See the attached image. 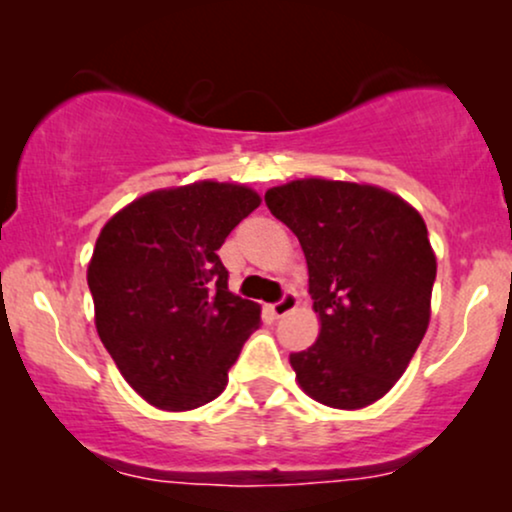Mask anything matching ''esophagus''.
I'll use <instances>...</instances> for the list:
<instances>
[{"label":"esophagus","instance_id":"34e87169","mask_svg":"<svg viewBox=\"0 0 512 512\" xmlns=\"http://www.w3.org/2000/svg\"><path fill=\"white\" fill-rule=\"evenodd\" d=\"M296 305H298V298H296V293L286 291L284 296L279 298V301L269 305V313H272L274 317H284L286 313H291V310L296 308Z\"/></svg>","mask_w":512,"mask_h":512}]
</instances>
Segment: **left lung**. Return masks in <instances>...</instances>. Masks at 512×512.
I'll use <instances>...</instances> for the list:
<instances>
[{"label":"left lung","mask_w":512,"mask_h":512,"mask_svg":"<svg viewBox=\"0 0 512 512\" xmlns=\"http://www.w3.org/2000/svg\"><path fill=\"white\" fill-rule=\"evenodd\" d=\"M264 202L301 243L322 325L291 354L298 383L327 407H368L426 334L436 255L424 219L392 192L339 180H293Z\"/></svg>","instance_id":"8db88e82"}]
</instances>
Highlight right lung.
<instances>
[{"mask_svg": "<svg viewBox=\"0 0 512 512\" xmlns=\"http://www.w3.org/2000/svg\"><path fill=\"white\" fill-rule=\"evenodd\" d=\"M257 207L248 187L204 180L139 197L103 226L88 264L98 337L154 407L185 411L219 397L260 327V305L228 291L216 255Z\"/></svg>", "mask_w": 512, "mask_h": 512, "instance_id": "1", "label": "right lung"}]
</instances>
